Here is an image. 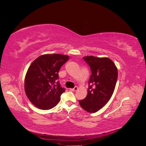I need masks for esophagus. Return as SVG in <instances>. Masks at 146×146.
I'll return each instance as SVG.
<instances>
[{"label":"esophagus","mask_w":146,"mask_h":146,"mask_svg":"<svg viewBox=\"0 0 146 146\" xmlns=\"http://www.w3.org/2000/svg\"><path fill=\"white\" fill-rule=\"evenodd\" d=\"M78 90V87L77 86H75L74 88H70V91H76Z\"/></svg>","instance_id":"obj_1"}]
</instances>
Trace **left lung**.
Here are the masks:
<instances>
[{
	"instance_id": "8db88e82",
	"label": "left lung",
	"mask_w": 146,
	"mask_h": 146,
	"mask_svg": "<svg viewBox=\"0 0 146 146\" xmlns=\"http://www.w3.org/2000/svg\"><path fill=\"white\" fill-rule=\"evenodd\" d=\"M83 60L90 66L91 75L86 98L79 100L81 107L89 113H96L109 101L115 89L117 69L107 57L86 56Z\"/></svg>"
}]
</instances>
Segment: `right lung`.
I'll use <instances>...</instances> for the list:
<instances>
[{
    "instance_id": "add662e5",
    "label": "right lung",
    "mask_w": 146,
    "mask_h": 146,
    "mask_svg": "<svg viewBox=\"0 0 146 146\" xmlns=\"http://www.w3.org/2000/svg\"><path fill=\"white\" fill-rule=\"evenodd\" d=\"M69 56L45 54L30 64L25 77L24 88L29 100L37 108L50 110L58 104L65 91L57 81L59 70Z\"/></svg>"
}]
</instances>
